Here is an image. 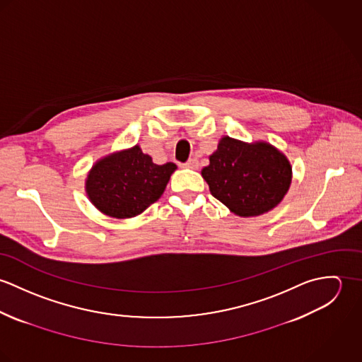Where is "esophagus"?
I'll list each match as a JSON object with an SVG mask.
<instances>
[{"mask_svg": "<svg viewBox=\"0 0 362 362\" xmlns=\"http://www.w3.org/2000/svg\"><path fill=\"white\" fill-rule=\"evenodd\" d=\"M187 168H192V170H197L199 167V161L197 158H189L185 164H184Z\"/></svg>", "mask_w": 362, "mask_h": 362, "instance_id": "esophagus-1", "label": "esophagus"}]
</instances>
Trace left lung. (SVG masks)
<instances>
[{
    "label": "left lung",
    "instance_id": "8db88e82",
    "mask_svg": "<svg viewBox=\"0 0 362 362\" xmlns=\"http://www.w3.org/2000/svg\"><path fill=\"white\" fill-rule=\"evenodd\" d=\"M202 177L210 194L233 213L251 217L279 205L291 184V165L273 146L224 136Z\"/></svg>",
    "mask_w": 362,
    "mask_h": 362
}]
</instances>
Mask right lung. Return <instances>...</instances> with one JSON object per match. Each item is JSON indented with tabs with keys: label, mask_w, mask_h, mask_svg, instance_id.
Returning a JSON list of instances; mask_svg holds the SVG:
<instances>
[{
	"label": "right lung",
	"mask_w": 362,
	"mask_h": 362,
	"mask_svg": "<svg viewBox=\"0 0 362 362\" xmlns=\"http://www.w3.org/2000/svg\"><path fill=\"white\" fill-rule=\"evenodd\" d=\"M177 165L155 164L139 146L98 161L86 180L92 204L105 214L125 218L142 213L161 197Z\"/></svg>",
	"instance_id": "obj_1"
}]
</instances>
